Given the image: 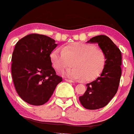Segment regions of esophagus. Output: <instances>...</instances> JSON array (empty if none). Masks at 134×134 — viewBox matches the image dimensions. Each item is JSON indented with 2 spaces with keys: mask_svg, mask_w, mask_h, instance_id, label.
Returning a JSON list of instances; mask_svg holds the SVG:
<instances>
[{
  "mask_svg": "<svg viewBox=\"0 0 134 134\" xmlns=\"http://www.w3.org/2000/svg\"><path fill=\"white\" fill-rule=\"evenodd\" d=\"M65 80H66V82H70V83H72V82H74V81L72 80H70V79H65Z\"/></svg>",
  "mask_w": 134,
  "mask_h": 134,
  "instance_id": "34e87169",
  "label": "esophagus"
}]
</instances>
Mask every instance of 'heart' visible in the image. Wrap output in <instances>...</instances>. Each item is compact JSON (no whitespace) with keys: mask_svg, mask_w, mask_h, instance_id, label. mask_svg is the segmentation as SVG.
Wrapping results in <instances>:
<instances>
[{"mask_svg":"<svg viewBox=\"0 0 134 134\" xmlns=\"http://www.w3.org/2000/svg\"><path fill=\"white\" fill-rule=\"evenodd\" d=\"M50 60L54 68L58 72L74 66L64 74L72 79L92 81L101 74L107 62L105 52L92 44L73 43L62 50L56 48L52 52Z\"/></svg>","mask_w":134,"mask_h":134,"instance_id":"b5f03b06","label":"heart"}]
</instances>
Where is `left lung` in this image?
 Returning <instances> with one entry per match:
<instances>
[{
	"instance_id": "1",
	"label": "left lung",
	"mask_w": 134,
	"mask_h": 134,
	"mask_svg": "<svg viewBox=\"0 0 134 134\" xmlns=\"http://www.w3.org/2000/svg\"><path fill=\"white\" fill-rule=\"evenodd\" d=\"M87 43H98L107 57L105 69L100 76L86 84V92L79 97L80 103L85 108L94 110L106 106L118 91L121 76V53L106 35L93 37Z\"/></svg>"
}]
</instances>
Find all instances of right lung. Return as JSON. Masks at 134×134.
<instances>
[{
    "label": "right lung",
    "mask_w": 134,
    "mask_h": 134,
    "mask_svg": "<svg viewBox=\"0 0 134 134\" xmlns=\"http://www.w3.org/2000/svg\"><path fill=\"white\" fill-rule=\"evenodd\" d=\"M57 46L54 39L36 34L26 35L15 45L12 77L16 92L27 103L45 104L62 80L55 74L50 60L51 53Z\"/></svg>",
    "instance_id": "add662e5"
}]
</instances>
